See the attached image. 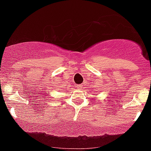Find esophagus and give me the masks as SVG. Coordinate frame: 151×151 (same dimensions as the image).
Segmentation results:
<instances>
[{"instance_id": "obj_1", "label": "esophagus", "mask_w": 151, "mask_h": 151, "mask_svg": "<svg viewBox=\"0 0 151 151\" xmlns=\"http://www.w3.org/2000/svg\"><path fill=\"white\" fill-rule=\"evenodd\" d=\"M77 88L79 90L81 89V88H82V85H81V84H80V85H77Z\"/></svg>"}]
</instances>
